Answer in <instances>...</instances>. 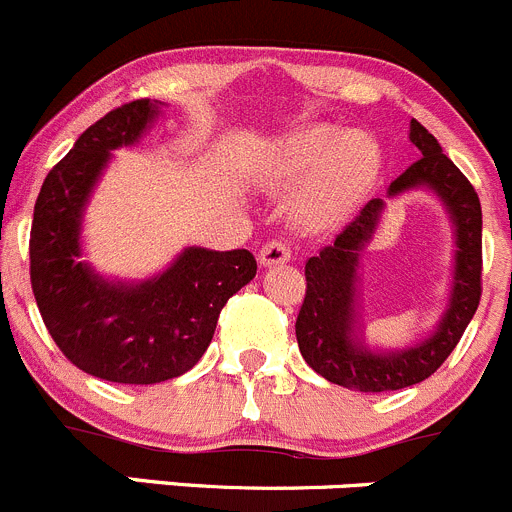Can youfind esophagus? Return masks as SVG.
<instances>
[{"label": "esophagus", "instance_id": "obj_1", "mask_svg": "<svg viewBox=\"0 0 512 512\" xmlns=\"http://www.w3.org/2000/svg\"><path fill=\"white\" fill-rule=\"evenodd\" d=\"M291 261V249L283 241H268L261 251H258V263L261 266H281V263Z\"/></svg>", "mask_w": 512, "mask_h": 512}]
</instances>
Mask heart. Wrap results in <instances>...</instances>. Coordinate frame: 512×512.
<instances>
[{"mask_svg": "<svg viewBox=\"0 0 512 512\" xmlns=\"http://www.w3.org/2000/svg\"><path fill=\"white\" fill-rule=\"evenodd\" d=\"M381 174V149L371 136L313 124L281 136L258 154L251 176L271 191L303 184L293 201L296 224L328 231L358 209Z\"/></svg>", "mask_w": 512, "mask_h": 512, "instance_id": "heart-1", "label": "heart"}]
</instances>
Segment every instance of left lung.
Segmentation results:
<instances>
[{
	"label": "left lung",
	"instance_id": "left-lung-1",
	"mask_svg": "<svg viewBox=\"0 0 512 512\" xmlns=\"http://www.w3.org/2000/svg\"><path fill=\"white\" fill-rule=\"evenodd\" d=\"M408 139L421 151V159L388 186V199L423 189L443 204L455 236L450 296L426 338L403 348L368 346L361 323L358 271L363 251L371 246L386 211L383 199L368 201L331 246L308 258L306 298L296 318L298 348L313 371L351 391L383 393L426 381L458 346L480 303L483 214L478 194L416 119L411 121Z\"/></svg>",
	"mask_w": 512,
	"mask_h": 512
}]
</instances>
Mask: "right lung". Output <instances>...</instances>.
Here are the masks:
<instances>
[{
    "label": "right lung",
    "instance_id": "1",
    "mask_svg": "<svg viewBox=\"0 0 512 512\" xmlns=\"http://www.w3.org/2000/svg\"><path fill=\"white\" fill-rule=\"evenodd\" d=\"M161 109V101L136 99L91 124L44 179L29 236L32 291L54 343L89 376L131 386L194 368L221 308L256 276L246 249L186 246L141 281L106 278L84 258V214L96 184L114 151L134 146Z\"/></svg>",
    "mask_w": 512,
    "mask_h": 512
}]
</instances>
